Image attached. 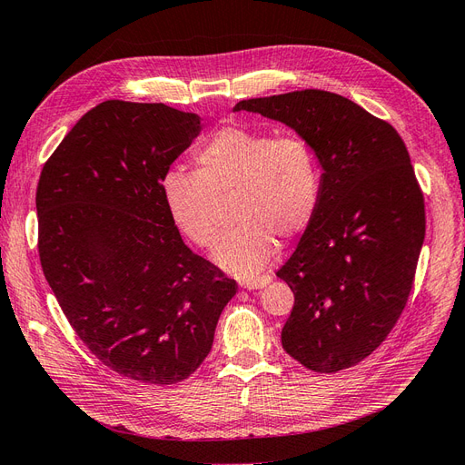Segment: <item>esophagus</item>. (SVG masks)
<instances>
[{
	"mask_svg": "<svg viewBox=\"0 0 465 465\" xmlns=\"http://www.w3.org/2000/svg\"><path fill=\"white\" fill-rule=\"evenodd\" d=\"M272 283V277L270 275H258V277H244L241 279V287L242 289H263Z\"/></svg>",
	"mask_w": 465,
	"mask_h": 465,
	"instance_id": "esophagus-1",
	"label": "esophagus"
}]
</instances>
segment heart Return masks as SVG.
<instances>
[{"instance_id":"b5f03b06","label":"heart","mask_w":465,"mask_h":465,"mask_svg":"<svg viewBox=\"0 0 465 465\" xmlns=\"http://www.w3.org/2000/svg\"><path fill=\"white\" fill-rule=\"evenodd\" d=\"M195 171L163 174L166 213L192 244H217V202L232 195V227L215 250V262L232 275L262 272L277 252V238L294 241L311 227L322 198L314 147L301 135L223 128L193 151Z\"/></svg>"}]
</instances>
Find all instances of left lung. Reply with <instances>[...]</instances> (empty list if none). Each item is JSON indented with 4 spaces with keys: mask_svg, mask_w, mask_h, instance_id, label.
<instances>
[{
    "mask_svg": "<svg viewBox=\"0 0 465 465\" xmlns=\"http://www.w3.org/2000/svg\"><path fill=\"white\" fill-rule=\"evenodd\" d=\"M241 110L287 124L323 168L318 213L277 272L294 292L281 343L308 371L355 367L382 345L413 289L425 200L410 153L386 120L330 91L248 98Z\"/></svg>",
    "mask_w": 465,
    "mask_h": 465,
    "instance_id": "obj_1",
    "label": "left lung"
}]
</instances>
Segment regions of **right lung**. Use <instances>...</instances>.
Masks as SVG:
<instances>
[{
	"instance_id": "right-lung-1",
	"label": "right lung",
	"mask_w": 465,
	"mask_h": 465,
	"mask_svg": "<svg viewBox=\"0 0 465 465\" xmlns=\"http://www.w3.org/2000/svg\"><path fill=\"white\" fill-rule=\"evenodd\" d=\"M200 130L198 114L163 103L106 101L40 173L42 272L79 340L135 382L198 371L238 289L184 244L163 202V174Z\"/></svg>"
}]
</instances>
